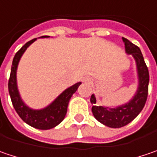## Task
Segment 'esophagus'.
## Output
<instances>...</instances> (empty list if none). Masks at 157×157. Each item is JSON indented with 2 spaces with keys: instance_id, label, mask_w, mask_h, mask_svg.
Masks as SVG:
<instances>
[{
  "instance_id": "obj_1",
  "label": "esophagus",
  "mask_w": 157,
  "mask_h": 157,
  "mask_svg": "<svg viewBox=\"0 0 157 157\" xmlns=\"http://www.w3.org/2000/svg\"><path fill=\"white\" fill-rule=\"evenodd\" d=\"M85 82H89V83H90V82H90V79H85Z\"/></svg>"
}]
</instances>
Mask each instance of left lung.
Listing matches in <instances>:
<instances>
[{
  "mask_svg": "<svg viewBox=\"0 0 157 157\" xmlns=\"http://www.w3.org/2000/svg\"><path fill=\"white\" fill-rule=\"evenodd\" d=\"M123 41L126 52L133 55L137 64L139 87L135 96L129 103L116 108L96 105L97 101L95 96L92 95L90 98V103L93 104L91 111L94 117L100 123L113 128L126 126L135 119L145 105L148 93L149 73L140 48L126 38H123Z\"/></svg>",
  "mask_w": 157,
  "mask_h": 157,
  "instance_id": "obj_1",
  "label": "left lung"
}]
</instances>
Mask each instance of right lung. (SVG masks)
Listing matches in <instances>:
<instances>
[{
    "label": "right lung",
    "mask_w": 157,
    "mask_h": 157,
    "mask_svg": "<svg viewBox=\"0 0 157 157\" xmlns=\"http://www.w3.org/2000/svg\"><path fill=\"white\" fill-rule=\"evenodd\" d=\"M48 36H43L42 38H46ZM37 38H33L31 41L27 42L24 46L17 52L13 59L12 67H11L10 76L9 79V92L10 95L12 105L14 106L16 112L19 117L24 120L25 123L30 125L32 127L47 130L51 129L64 119L67 110L68 102L71 98L72 95L76 91L81 82H77L70 88L67 89L65 91L62 92L57 98L55 99L51 105L42 110H32L25 105L24 102L19 96L17 86V67L19 62V59L23 55L24 51L30 46Z\"/></svg>",
    "instance_id": "1"
}]
</instances>
